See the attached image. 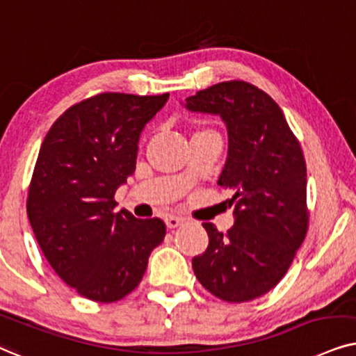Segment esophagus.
Wrapping results in <instances>:
<instances>
[{"mask_svg": "<svg viewBox=\"0 0 356 356\" xmlns=\"http://www.w3.org/2000/svg\"><path fill=\"white\" fill-rule=\"evenodd\" d=\"M182 222H184V220H182V218H179V216H168V218H165V226H168L169 229H174V227L181 226Z\"/></svg>", "mask_w": 356, "mask_h": 356, "instance_id": "34e87169", "label": "esophagus"}]
</instances>
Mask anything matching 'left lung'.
I'll return each mask as SVG.
<instances>
[{
	"instance_id": "1",
	"label": "left lung",
	"mask_w": 356,
	"mask_h": 356,
	"mask_svg": "<svg viewBox=\"0 0 356 356\" xmlns=\"http://www.w3.org/2000/svg\"><path fill=\"white\" fill-rule=\"evenodd\" d=\"M225 122L227 158L218 186L233 192L234 225L226 234L203 222L208 248L192 259L211 295L244 302L272 290L307 231L306 163L300 141L268 94L244 81L218 83L182 104Z\"/></svg>"
}]
</instances>
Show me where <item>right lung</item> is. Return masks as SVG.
<instances>
[{"mask_svg":"<svg viewBox=\"0 0 356 356\" xmlns=\"http://www.w3.org/2000/svg\"><path fill=\"white\" fill-rule=\"evenodd\" d=\"M168 99L99 94L70 107L42 141L27 215L51 268L88 300L134 291L165 236L159 218L115 211L113 195L135 172L141 131Z\"/></svg>","mask_w":356,"mask_h":356,"instance_id":"obj_1","label":"right lung"}]
</instances>
